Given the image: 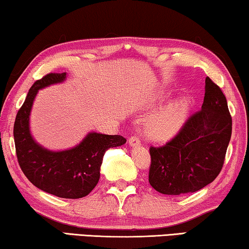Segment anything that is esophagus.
I'll use <instances>...</instances> for the list:
<instances>
[{"label": "esophagus", "instance_id": "obj_1", "mask_svg": "<svg viewBox=\"0 0 249 249\" xmlns=\"http://www.w3.org/2000/svg\"><path fill=\"white\" fill-rule=\"evenodd\" d=\"M128 144L131 145V146H139V145H141V141H140L139 136H136V135L131 136V138H129V140H128Z\"/></svg>", "mask_w": 249, "mask_h": 249}]
</instances>
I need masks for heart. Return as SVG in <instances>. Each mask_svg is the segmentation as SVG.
Returning a JSON list of instances; mask_svg holds the SVG:
<instances>
[{
  "instance_id": "heart-1",
  "label": "heart",
  "mask_w": 249,
  "mask_h": 249,
  "mask_svg": "<svg viewBox=\"0 0 249 249\" xmlns=\"http://www.w3.org/2000/svg\"><path fill=\"white\" fill-rule=\"evenodd\" d=\"M188 106L185 99H177L152 115L145 123V133L157 141L169 140L179 132L187 118Z\"/></svg>"
}]
</instances>
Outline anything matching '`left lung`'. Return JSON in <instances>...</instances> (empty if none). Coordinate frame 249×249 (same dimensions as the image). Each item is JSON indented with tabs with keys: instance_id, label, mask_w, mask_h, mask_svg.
Wrapping results in <instances>:
<instances>
[{
	"instance_id": "obj_1",
	"label": "left lung",
	"mask_w": 249,
	"mask_h": 249,
	"mask_svg": "<svg viewBox=\"0 0 249 249\" xmlns=\"http://www.w3.org/2000/svg\"><path fill=\"white\" fill-rule=\"evenodd\" d=\"M231 129L225 94L208 76L201 110L169 142L150 148V185L161 194L181 195L212 183L225 162Z\"/></svg>"
}]
</instances>
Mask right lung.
<instances>
[{"mask_svg": "<svg viewBox=\"0 0 249 249\" xmlns=\"http://www.w3.org/2000/svg\"><path fill=\"white\" fill-rule=\"evenodd\" d=\"M66 79V73H50L37 80L18 111L13 127L17 158L26 177L35 186L62 198H81L96 187L105 152L121 146L126 139L91 132L74 148L51 151L31 136L29 116L38 90Z\"/></svg>", "mask_w": 249, "mask_h": 249, "instance_id": "obj_1", "label": "right lung"}]
</instances>
